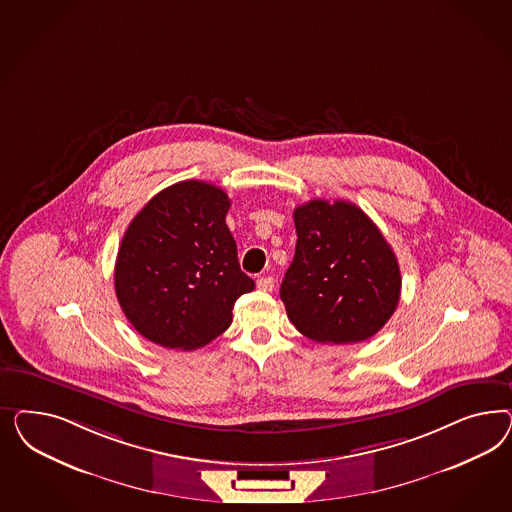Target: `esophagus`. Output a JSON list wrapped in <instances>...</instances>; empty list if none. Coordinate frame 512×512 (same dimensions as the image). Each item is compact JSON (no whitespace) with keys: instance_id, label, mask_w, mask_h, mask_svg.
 Segmentation results:
<instances>
[{"instance_id":"obj_1","label":"esophagus","mask_w":512,"mask_h":512,"mask_svg":"<svg viewBox=\"0 0 512 512\" xmlns=\"http://www.w3.org/2000/svg\"><path fill=\"white\" fill-rule=\"evenodd\" d=\"M257 287H259L261 291H272V289H274V278L263 276V278L257 279Z\"/></svg>"}]
</instances>
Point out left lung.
Returning a JSON list of instances; mask_svg holds the SVG:
<instances>
[{
    "label": "left lung",
    "instance_id": "8db88e82",
    "mask_svg": "<svg viewBox=\"0 0 512 512\" xmlns=\"http://www.w3.org/2000/svg\"><path fill=\"white\" fill-rule=\"evenodd\" d=\"M295 259L279 295L298 332L321 343L377 334L402 291L398 259L357 204L306 202L295 210Z\"/></svg>",
    "mask_w": 512,
    "mask_h": 512
}]
</instances>
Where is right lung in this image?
Listing matches in <instances>:
<instances>
[{
    "label": "right lung",
    "instance_id": "add662e5",
    "mask_svg": "<svg viewBox=\"0 0 512 512\" xmlns=\"http://www.w3.org/2000/svg\"><path fill=\"white\" fill-rule=\"evenodd\" d=\"M221 187L187 180L159 191L129 223L114 268L127 321L167 349H197L233 323L255 289L240 270Z\"/></svg>",
    "mask_w": 512,
    "mask_h": 512
}]
</instances>
